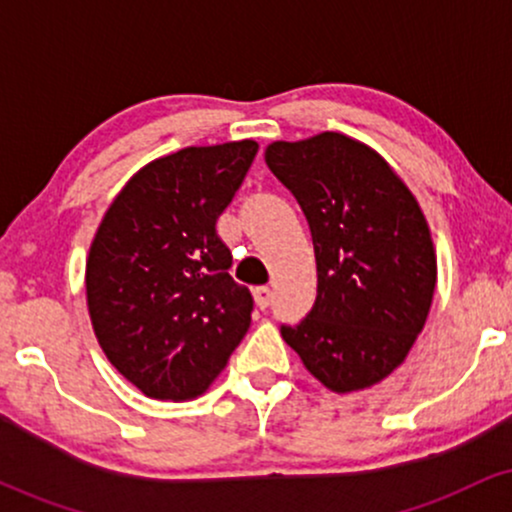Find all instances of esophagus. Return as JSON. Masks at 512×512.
Returning a JSON list of instances; mask_svg holds the SVG:
<instances>
[{
    "label": "esophagus",
    "instance_id": "esophagus-1",
    "mask_svg": "<svg viewBox=\"0 0 512 512\" xmlns=\"http://www.w3.org/2000/svg\"><path fill=\"white\" fill-rule=\"evenodd\" d=\"M252 293H255L257 308H260V310L269 308V303H272V289H269V286H257V289Z\"/></svg>",
    "mask_w": 512,
    "mask_h": 512
}]
</instances>
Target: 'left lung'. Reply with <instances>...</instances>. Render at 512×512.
Segmentation results:
<instances>
[{
    "instance_id": "left-lung-1",
    "label": "left lung",
    "mask_w": 512,
    "mask_h": 512,
    "mask_svg": "<svg viewBox=\"0 0 512 512\" xmlns=\"http://www.w3.org/2000/svg\"><path fill=\"white\" fill-rule=\"evenodd\" d=\"M267 166L313 236L317 296L286 344L334 392L375 385L409 354L436 289V252L419 204L368 146L337 132L276 142Z\"/></svg>"
}]
</instances>
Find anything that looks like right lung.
Instances as JSON below:
<instances>
[{"mask_svg":"<svg viewBox=\"0 0 512 512\" xmlns=\"http://www.w3.org/2000/svg\"><path fill=\"white\" fill-rule=\"evenodd\" d=\"M257 144L190 146L149 163L110 204L86 262L105 356L156 399L202 395L250 327L252 293L231 274L216 221Z\"/></svg>","mask_w":512,"mask_h":512,"instance_id":"right-lung-1","label":"right lung"}]
</instances>
